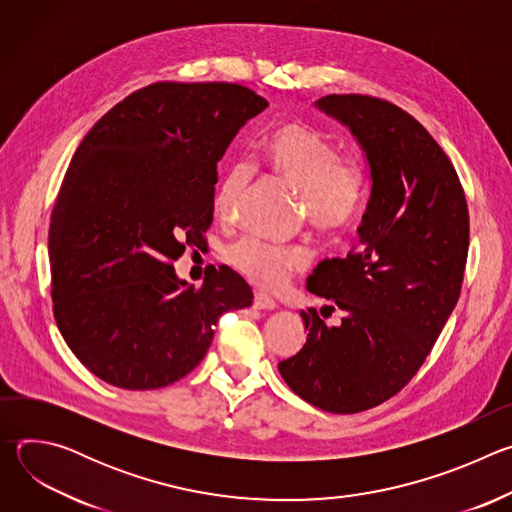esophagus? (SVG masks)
Instances as JSON below:
<instances>
[{"mask_svg": "<svg viewBox=\"0 0 512 512\" xmlns=\"http://www.w3.org/2000/svg\"><path fill=\"white\" fill-rule=\"evenodd\" d=\"M253 306H255L257 310H275V308H277V302H275L273 298H269V296L261 294V291H255V296H253Z\"/></svg>", "mask_w": 512, "mask_h": 512, "instance_id": "esophagus-1", "label": "esophagus"}]
</instances>
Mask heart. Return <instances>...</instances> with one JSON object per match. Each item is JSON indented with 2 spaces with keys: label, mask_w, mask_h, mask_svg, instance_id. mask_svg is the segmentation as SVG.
<instances>
[{
  "label": "heart",
  "mask_w": 512,
  "mask_h": 512,
  "mask_svg": "<svg viewBox=\"0 0 512 512\" xmlns=\"http://www.w3.org/2000/svg\"><path fill=\"white\" fill-rule=\"evenodd\" d=\"M263 158L275 178L300 192L304 214L316 233L336 237L352 225L362 204V172L352 158L340 156L326 135L306 123H281L265 139ZM253 176L247 162L229 168L214 196L218 214H237ZM227 261L251 283L277 289L291 273L306 267L308 251L249 235L227 249Z\"/></svg>",
  "instance_id": "1"
}]
</instances>
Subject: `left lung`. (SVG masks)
I'll return each instance as SVG.
<instances>
[{
  "mask_svg": "<svg viewBox=\"0 0 512 512\" xmlns=\"http://www.w3.org/2000/svg\"><path fill=\"white\" fill-rule=\"evenodd\" d=\"M316 107L360 143L371 194L352 251L308 277V291L342 310L340 324L302 310L306 344L277 369L310 405L348 415L385 403L419 371L458 304L470 218L450 158L407 111L369 95Z\"/></svg>",
  "mask_w": 512,
  "mask_h": 512,
  "instance_id": "obj_1",
  "label": "left lung"
}]
</instances>
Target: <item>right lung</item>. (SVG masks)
Listing matches in <instances>:
<instances>
[{
    "mask_svg": "<svg viewBox=\"0 0 512 512\" xmlns=\"http://www.w3.org/2000/svg\"><path fill=\"white\" fill-rule=\"evenodd\" d=\"M269 103L235 83H154L107 111L64 174L48 233L52 308L101 381L160 389L204 358L249 283L223 265L200 287L172 261L212 223L216 164Z\"/></svg>",
    "mask_w": 512,
    "mask_h": 512,
    "instance_id": "add662e5",
    "label": "right lung"
}]
</instances>
